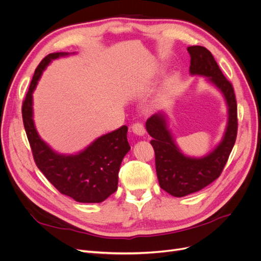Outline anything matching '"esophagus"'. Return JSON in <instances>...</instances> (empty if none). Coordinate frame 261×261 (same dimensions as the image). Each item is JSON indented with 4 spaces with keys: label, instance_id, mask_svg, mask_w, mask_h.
<instances>
[{
    "label": "esophagus",
    "instance_id": "1",
    "mask_svg": "<svg viewBox=\"0 0 261 261\" xmlns=\"http://www.w3.org/2000/svg\"><path fill=\"white\" fill-rule=\"evenodd\" d=\"M132 130H133V133H135L136 135L143 136L145 134V126H144L143 123L137 122V123L132 125Z\"/></svg>",
    "mask_w": 261,
    "mask_h": 261
}]
</instances>
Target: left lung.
<instances>
[{"label":"left lung","mask_w":261,"mask_h":261,"mask_svg":"<svg viewBox=\"0 0 261 261\" xmlns=\"http://www.w3.org/2000/svg\"><path fill=\"white\" fill-rule=\"evenodd\" d=\"M191 74L207 76L224 94L228 107V123L221 144L208 155L196 159L181 154L167 128L165 116L154 114L146 122L152 137L155 154V171L160 187L174 197H184L200 191L222 173L238 136V105L234 88L216 62L211 52L200 45L188 46Z\"/></svg>","instance_id":"1"}]
</instances>
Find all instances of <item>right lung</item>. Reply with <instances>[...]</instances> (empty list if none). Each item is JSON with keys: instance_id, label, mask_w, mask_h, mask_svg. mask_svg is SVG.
Masks as SVG:
<instances>
[{"instance_id": "add662e5", "label": "right lung", "mask_w": 261, "mask_h": 261, "mask_svg": "<svg viewBox=\"0 0 261 261\" xmlns=\"http://www.w3.org/2000/svg\"><path fill=\"white\" fill-rule=\"evenodd\" d=\"M62 55L66 53H50L37 66L21 106L23 126L36 165L61 194L78 202H101L117 189L118 170L130 149L127 126L101 136L80 154L61 155L45 145L33 121V91L45 66Z\"/></svg>"}]
</instances>
